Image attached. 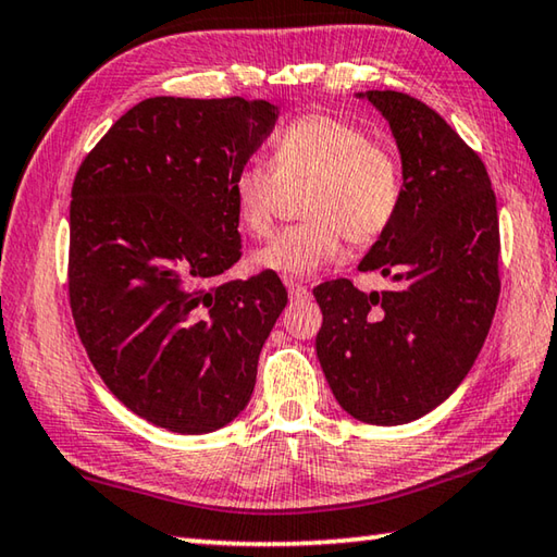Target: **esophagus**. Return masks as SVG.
<instances>
[{
	"label": "esophagus",
	"instance_id": "esophagus-1",
	"mask_svg": "<svg viewBox=\"0 0 557 557\" xmlns=\"http://www.w3.org/2000/svg\"><path fill=\"white\" fill-rule=\"evenodd\" d=\"M287 292H289L292 299H305L309 295V289L297 280H287Z\"/></svg>",
	"mask_w": 557,
	"mask_h": 557
}]
</instances>
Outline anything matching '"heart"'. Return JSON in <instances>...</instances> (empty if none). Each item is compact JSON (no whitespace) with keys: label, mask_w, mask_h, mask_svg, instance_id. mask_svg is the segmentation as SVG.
Segmentation results:
<instances>
[{"label":"heart","mask_w":557,"mask_h":557,"mask_svg":"<svg viewBox=\"0 0 557 557\" xmlns=\"http://www.w3.org/2000/svg\"><path fill=\"white\" fill-rule=\"evenodd\" d=\"M309 184L301 215L252 252V268L282 277L312 275L344 252L346 238L371 245L388 231L403 199L400 166L361 127L305 115L275 137L272 166L243 164L233 176L235 213L250 235H265L285 186Z\"/></svg>","instance_id":"b5f03b06"}]
</instances>
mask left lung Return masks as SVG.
<instances>
[{"label":"left lung","mask_w":557,"mask_h":557,"mask_svg":"<svg viewBox=\"0 0 557 557\" xmlns=\"http://www.w3.org/2000/svg\"><path fill=\"white\" fill-rule=\"evenodd\" d=\"M388 120L403 199L358 270L391 280L314 287L317 356L338 405L369 425H405L445 403L474 366L496 312L498 213L479 154L418 98L358 92Z\"/></svg>","instance_id":"obj_1"}]
</instances>
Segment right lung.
Returning <instances> with one entry per match:
<instances>
[{"mask_svg": "<svg viewBox=\"0 0 557 557\" xmlns=\"http://www.w3.org/2000/svg\"><path fill=\"white\" fill-rule=\"evenodd\" d=\"M277 112L268 100L149 98L75 174V329L110 393L157 428L213 432L256 388L287 289L275 272L219 277L240 260L233 176Z\"/></svg>", "mask_w": 557, "mask_h": 557, "instance_id": "obj_1", "label": "right lung"}]
</instances>
